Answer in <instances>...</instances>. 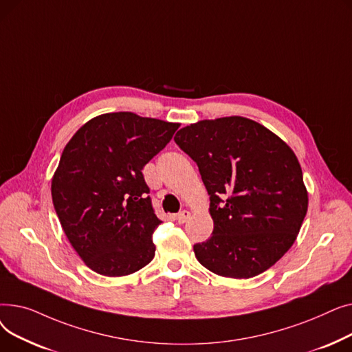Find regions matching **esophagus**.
<instances>
[{
    "label": "esophagus",
    "mask_w": 352,
    "mask_h": 352,
    "mask_svg": "<svg viewBox=\"0 0 352 352\" xmlns=\"http://www.w3.org/2000/svg\"><path fill=\"white\" fill-rule=\"evenodd\" d=\"M188 218H190V212H188V211H186V210L181 211V212H178V214H177V217H175V219L178 221L179 224H184V223H186V221H187Z\"/></svg>",
    "instance_id": "esophagus-1"
}]
</instances>
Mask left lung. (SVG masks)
<instances>
[{
    "instance_id": "1",
    "label": "left lung",
    "mask_w": 352,
    "mask_h": 352,
    "mask_svg": "<svg viewBox=\"0 0 352 352\" xmlns=\"http://www.w3.org/2000/svg\"><path fill=\"white\" fill-rule=\"evenodd\" d=\"M174 140L210 195L214 230L194 245L199 264L236 280L267 271L292 247L308 210L297 155L260 122L236 116L187 125Z\"/></svg>"
}]
</instances>
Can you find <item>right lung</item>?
I'll list each match as a JSON object with an SVG mask.
<instances>
[{"label": "right lung", "instance_id": "1", "mask_svg": "<svg viewBox=\"0 0 352 352\" xmlns=\"http://www.w3.org/2000/svg\"><path fill=\"white\" fill-rule=\"evenodd\" d=\"M179 124L108 113L85 122L65 145L51 181L61 227L88 268L129 275L153 261L161 224L142 168Z\"/></svg>", "mask_w": 352, "mask_h": 352}]
</instances>
